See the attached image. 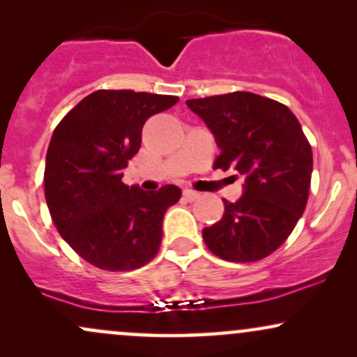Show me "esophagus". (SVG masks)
<instances>
[{
  "instance_id": "esophagus-1",
  "label": "esophagus",
  "mask_w": 357,
  "mask_h": 357,
  "mask_svg": "<svg viewBox=\"0 0 357 357\" xmlns=\"http://www.w3.org/2000/svg\"><path fill=\"white\" fill-rule=\"evenodd\" d=\"M183 196H184V198L188 199V202H196V199H198L199 196H202V195H199L198 191H192V190H184V191H183Z\"/></svg>"
}]
</instances>
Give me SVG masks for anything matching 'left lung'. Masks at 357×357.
<instances>
[{"instance_id": "1", "label": "left lung", "mask_w": 357, "mask_h": 357, "mask_svg": "<svg viewBox=\"0 0 357 357\" xmlns=\"http://www.w3.org/2000/svg\"><path fill=\"white\" fill-rule=\"evenodd\" d=\"M215 134L216 169L245 176L238 202L223 199V218L203 230L211 253L228 261H257L280 247L309 199L312 147L292 110L252 92L186 100Z\"/></svg>"}]
</instances>
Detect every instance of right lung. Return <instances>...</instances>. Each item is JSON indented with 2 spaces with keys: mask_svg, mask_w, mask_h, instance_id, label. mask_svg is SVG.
Instances as JSON below:
<instances>
[{
  "mask_svg": "<svg viewBox=\"0 0 357 357\" xmlns=\"http://www.w3.org/2000/svg\"><path fill=\"white\" fill-rule=\"evenodd\" d=\"M176 96L97 90L53 130L45 162V199L61 238L85 261L110 272L149 264L162 240V218L181 190L146 192L122 183L137 154L142 126L173 107Z\"/></svg>",
  "mask_w": 357,
  "mask_h": 357,
  "instance_id": "obj_1",
  "label": "right lung"
}]
</instances>
